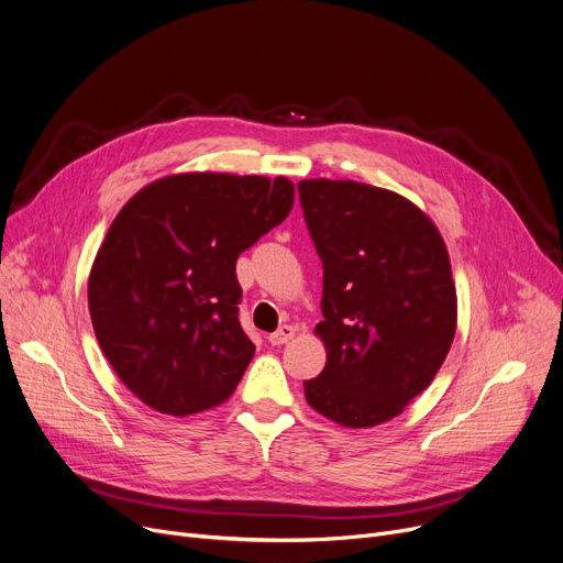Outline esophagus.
Listing matches in <instances>:
<instances>
[{"label": "esophagus", "instance_id": "1", "mask_svg": "<svg viewBox=\"0 0 563 563\" xmlns=\"http://www.w3.org/2000/svg\"><path fill=\"white\" fill-rule=\"evenodd\" d=\"M294 333H297V329H294V327H287V323H283V327H280L276 333H272V335H269V342H272L274 346L287 344V342L294 338Z\"/></svg>", "mask_w": 563, "mask_h": 563}]
</instances>
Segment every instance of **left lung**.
Masks as SVG:
<instances>
[{
    "label": "left lung",
    "instance_id": "8db88e82",
    "mask_svg": "<svg viewBox=\"0 0 563 563\" xmlns=\"http://www.w3.org/2000/svg\"><path fill=\"white\" fill-rule=\"evenodd\" d=\"M323 266L317 333L327 367L308 404L363 429L388 422L438 374L456 333V287L438 228L404 196L351 180L299 183Z\"/></svg>",
    "mask_w": 563,
    "mask_h": 563
}]
</instances>
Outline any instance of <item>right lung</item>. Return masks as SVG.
<instances>
[{"mask_svg":"<svg viewBox=\"0 0 563 563\" xmlns=\"http://www.w3.org/2000/svg\"><path fill=\"white\" fill-rule=\"evenodd\" d=\"M291 202L287 177L183 173L118 212L88 278V310L109 365L143 404L183 418L234 393L255 353L234 264Z\"/></svg>","mask_w":563,"mask_h":563,"instance_id":"obj_1","label":"right lung"}]
</instances>
